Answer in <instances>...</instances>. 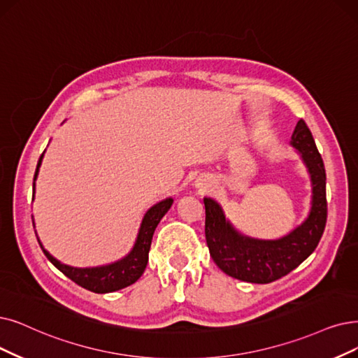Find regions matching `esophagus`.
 I'll return each instance as SVG.
<instances>
[{
  "label": "esophagus",
  "mask_w": 358,
  "mask_h": 358,
  "mask_svg": "<svg viewBox=\"0 0 358 358\" xmlns=\"http://www.w3.org/2000/svg\"><path fill=\"white\" fill-rule=\"evenodd\" d=\"M198 187H201V188L204 187L206 188V183H198Z\"/></svg>",
  "instance_id": "obj_1"
}]
</instances>
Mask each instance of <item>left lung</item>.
<instances>
[{
  "mask_svg": "<svg viewBox=\"0 0 358 358\" xmlns=\"http://www.w3.org/2000/svg\"><path fill=\"white\" fill-rule=\"evenodd\" d=\"M292 147L303 155L313 183V203L307 220L289 235L276 241H260L239 235L226 222L219 204L204 198L206 239L213 262L226 275L251 283H270L296 268L316 250L327 219L326 171L322 155L306 122L292 134Z\"/></svg>",
  "mask_w": 358,
  "mask_h": 358,
  "instance_id": "1",
  "label": "left lung"
}]
</instances>
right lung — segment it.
Returning <instances> with one entry per match:
<instances>
[{"label":"right lung","instance_id":"1","mask_svg":"<svg viewBox=\"0 0 358 358\" xmlns=\"http://www.w3.org/2000/svg\"><path fill=\"white\" fill-rule=\"evenodd\" d=\"M42 157H44V154H41L39 157L34 180L38 176V170L42 162ZM34 192H35V182H34ZM171 204H173V199L167 198L164 201L151 207L144 216V220L141 223V229H139L134 250L129 252V255H126L123 260L108 266L94 267V268H76V267L62 264L60 262H57L52 255H50L48 251L44 250V247H42L39 241L38 242L42 251H44V254L47 255V259L69 279L78 283L79 287L96 294L114 292L135 283L142 276V273H144L148 263V252H150L154 231L157 224H159L160 220L163 219L164 214L171 207Z\"/></svg>","mask_w":358,"mask_h":358}]
</instances>
